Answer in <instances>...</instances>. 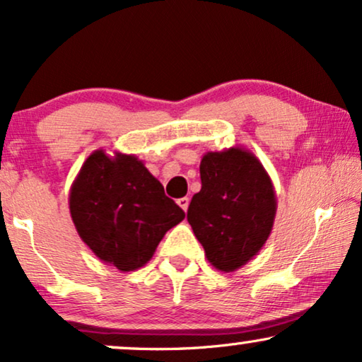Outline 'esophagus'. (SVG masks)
<instances>
[{"label": "esophagus", "instance_id": "1", "mask_svg": "<svg viewBox=\"0 0 362 362\" xmlns=\"http://www.w3.org/2000/svg\"><path fill=\"white\" fill-rule=\"evenodd\" d=\"M189 202H190L189 197H182V199L177 200V204L180 205V209L184 210V212H187V209H189Z\"/></svg>", "mask_w": 362, "mask_h": 362}]
</instances>
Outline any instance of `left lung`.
<instances>
[{
    "label": "left lung",
    "mask_w": 362,
    "mask_h": 362,
    "mask_svg": "<svg viewBox=\"0 0 362 362\" xmlns=\"http://www.w3.org/2000/svg\"><path fill=\"white\" fill-rule=\"evenodd\" d=\"M202 189L192 197L187 221L217 271L234 272L260 252L274 227L277 199L260 160L242 147L207 152Z\"/></svg>",
    "instance_id": "obj_1"
}]
</instances>
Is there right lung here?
Instances as JSON below:
<instances>
[{
    "instance_id": "obj_1",
    "label": "right lung",
    "mask_w": 362,
    "mask_h": 362,
    "mask_svg": "<svg viewBox=\"0 0 362 362\" xmlns=\"http://www.w3.org/2000/svg\"><path fill=\"white\" fill-rule=\"evenodd\" d=\"M68 204L81 240L122 272L144 267L167 230L185 218L141 160L103 148L83 162Z\"/></svg>"
}]
</instances>
